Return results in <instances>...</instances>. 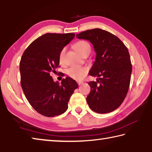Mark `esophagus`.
Instances as JSON below:
<instances>
[{
	"instance_id": "34e87169",
	"label": "esophagus",
	"mask_w": 152,
	"mask_h": 152,
	"mask_svg": "<svg viewBox=\"0 0 152 152\" xmlns=\"http://www.w3.org/2000/svg\"><path fill=\"white\" fill-rule=\"evenodd\" d=\"M83 81H82V80H78V81H77V83H78V85H82V84H83Z\"/></svg>"
}]
</instances>
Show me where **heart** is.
<instances>
[{
  "label": "heart",
  "mask_w": 152,
  "mask_h": 152,
  "mask_svg": "<svg viewBox=\"0 0 152 152\" xmlns=\"http://www.w3.org/2000/svg\"><path fill=\"white\" fill-rule=\"evenodd\" d=\"M73 48L77 53L81 54L83 52L87 50L88 48H90V46L88 44V42H86V41H80L77 42L74 45ZM65 52H66V49L65 48H63L60 52V55H59V60L60 61H61L63 60ZM86 72H87V69L86 68L80 67L78 66H72L67 70V75L72 77V78L76 80L81 79L85 75Z\"/></svg>",
  "instance_id": "b5f03b06"
}]
</instances>
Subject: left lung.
<instances>
[{
    "mask_svg": "<svg viewBox=\"0 0 152 152\" xmlns=\"http://www.w3.org/2000/svg\"><path fill=\"white\" fill-rule=\"evenodd\" d=\"M76 36L91 42L96 53L88 74L98 78L88 83V106L98 113L111 112L123 103L129 91L132 65L128 49L118 37L101 29L86 30Z\"/></svg>",
    "mask_w": 152,
    "mask_h": 152,
    "instance_id": "left-lung-1",
    "label": "left lung"
}]
</instances>
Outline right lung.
<instances>
[{
    "label": "right lung",
    "instance_id": "right-lung-1",
    "mask_svg": "<svg viewBox=\"0 0 152 152\" xmlns=\"http://www.w3.org/2000/svg\"><path fill=\"white\" fill-rule=\"evenodd\" d=\"M74 37L72 33H46L31 43L21 57V88L31 106L44 116L66 112L71 96L79 86L71 77L63 79L60 85L50 75L59 67L61 50Z\"/></svg>",
    "mask_w": 152,
    "mask_h": 152
}]
</instances>
